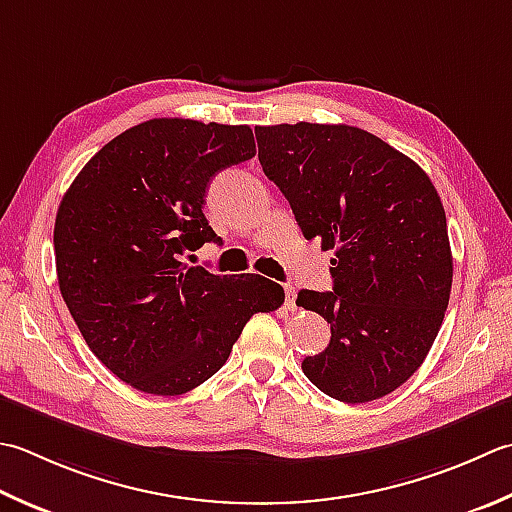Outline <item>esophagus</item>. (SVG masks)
Segmentation results:
<instances>
[{
    "instance_id": "34e87169",
    "label": "esophagus",
    "mask_w": 512,
    "mask_h": 512,
    "mask_svg": "<svg viewBox=\"0 0 512 512\" xmlns=\"http://www.w3.org/2000/svg\"><path fill=\"white\" fill-rule=\"evenodd\" d=\"M284 293H286V306H288V310H295L297 308V304H295V299H297L295 288L293 286H284Z\"/></svg>"
}]
</instances>
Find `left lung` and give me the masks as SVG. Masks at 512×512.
<instances>
[{
  "label": "left lung",
  "instance_id": "8db88e82",
  "mask_svg": "<svg viewBox=\"0 0 512 512\" xmlns=\"http://www.w3.org/2000/svg\"><path fill=\"white\" fill-rule=\"evenodd\" d=\"M259 164L306 239L333 250V290L297 306L330 324L304 375L322 393L364 404L393 393L424 364L444 322L453 255L428 175L384 139L346 124L255 128Z\"/></svg>",
  "mask_w": 512,
  "mask_h": 512
}]
</instances>
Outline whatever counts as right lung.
Listing matches in <instances>:
<instances>
[{"instance_id":"add662e5","label":"right lung","mask_w":512,"mask_h":512,"mask_svg":"<svg viewBox=\"0 0 512 512\" xmlns=\"http://www.w3.org/2000/svg\"><path fill=\"white\" fill-rule=\"evenodd\" d=\"M250 157L248 126L148 119L110 139L59 204L64 302L99 362L142 393L204 384L248 319L284 304V288L266 277L182 262L186 250L219 242L202 210L210 179Z\"/></svg>"}]
</instances>
